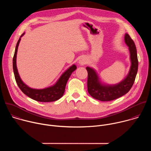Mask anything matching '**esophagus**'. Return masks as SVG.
<instances>
[{"mask_svg":"<svg viewBox=\"0 0 151 151\" xmlns=\"http://www.w3.org/2000/svg\"><path fill=\"white\" fill-rule=\"evenodd\" d=\"M87 59H86V58L85 57H82L81 58L80 60H79V63L80 65H84V64H85L86 63H87Z\"/></svg>","mask_w":151,"mask_h":151,"instance_id":"obj_1","label":"esophagus"}]
</instances>
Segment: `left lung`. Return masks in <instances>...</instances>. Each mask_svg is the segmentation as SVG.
I'll use <instances>...</instances> for the list:
<instances>
[{
  "label": "left lung",
  "mask_w": 151,
  "mask_h": 151,
  "mask_svg": "<svg viewBox=\"0 0 151 151\" xmlns=\"http://www.w3.org/2000/svg\"><path fill=\"white\" fill-rule=\"evenodd\" d=\"M124 40L130 51L132 64L128 75L121 82L115 85L103 84L100 81L94 69L86 68L88 72V91L95 99L102 101H111L125 95L132 87L138 70L137 50L134 41L128 34L125 35Z\"/></svg>",
  "instance_id": "left-lung-1"
}]
</instances>
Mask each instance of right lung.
<instances>
[{
  "instance_id": "right-lung-1",
  "label": "right lung",
  "mask_w": 151,
  "mask_h": 151,
  "mask_svg": "<svg viewBox=\"0 0 151 151\" xmlns=\"http://www.w3.org/2000/svg\"><path fill=\"white\" fill-rule=\"evenodd\" d=\"M24 33L20 36L19 39L18 40L15 47L14 55L13 57V70L14 73L15 79L18 87L26 96L37 101L51 102L58 100L63 96L64 91H65L67 82L72 72L76 69V66L75 64L70 66L66 72H64L62 74L57 82L54 85L51 86V87L40 90L30 88L20 78L16 64V58L18 47L19 45L21 37L24 35Z\"/></svg>"
}]
</instances>
